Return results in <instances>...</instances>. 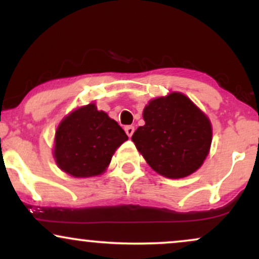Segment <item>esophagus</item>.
Instances as JSON below:
<instances>
[{
	"label": "esophagus",
	"mask_w": 259,
	"mask_h": 259,
	"mask_svg": "<svg viewBox=\"0 0 259 259\" xmlns=\"http://www.w3.org/2000/svg\"><path fill=\"white\" fill-rule=\"evenodd\" d=\"M134 132H135V127H134L133 125H127V126H125V133H126V135L129 136V138H132Z\"/></svg>",
	"instance_id": "1"
}]
</instances>
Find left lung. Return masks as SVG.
<instances>
[{"label":"left lung","instance_id":"left-lung-1","mask_svg":"<svg viewBox=\"0 0 259 259\" xmlns=\"http://www.w3.org/2000/svg\"><path fill=\"white\" fill-rule=\"evenodd\" d=\"M142 115L145 125L132 140L154 171L180 179L201 167L212 144V125L191 100L171 92L151 100Z\"/></svg>","mask_w":259,"mask_h":259}]
</instances>
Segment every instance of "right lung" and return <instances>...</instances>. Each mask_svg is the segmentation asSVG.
Returning a JSON list of instances; mask_svg holds the SVG:
<instances>
[{
	"label": "right lung",
	"mask_w": 259,
	"mask_h": 259,
	"mask_svg": "<svg viewBox=\"0 0 259 259\" xmlns=\"http://www.w3.org/2000/svg\"><path fill=\"white\" fill-rule=\"evenodd\" d=\"M126 140L119 124L90 103L61 121L56 132L53 156L67 174L75 178L95 177L106 170L113 153Z\"/></svg>",
	"instance_id": "right-lung-1"
}]
</instances>
